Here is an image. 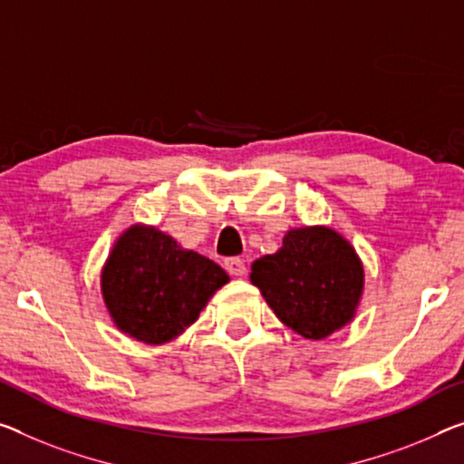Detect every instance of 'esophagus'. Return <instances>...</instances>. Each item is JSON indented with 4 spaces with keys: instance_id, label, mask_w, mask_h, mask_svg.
Instances as JSON below:
<instances>
[{
    "instance_id": "esophagus-1",
    "label": "esophagus",
    "mask_w": 464,
    "mask_h": 464,
    "mask_svg": "<svg viewBox=\"0 0 464 464\" xmlns=\"http://www.w3.org/2000/svg\"><path fill=\"white\" fill-rule=\"evenodd\" d=\"M224 267L226 272L230 276H245L246 274V267H245V261L238 259V256H230V259L224 261Z\"/></svg>"
}]
</instances>
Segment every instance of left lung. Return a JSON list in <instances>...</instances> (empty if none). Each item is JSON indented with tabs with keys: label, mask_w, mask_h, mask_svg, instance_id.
<instances>
[{
	"label": "left lung",
	"mask_w": 464,
	"mask_h": 464,
	"mask_svg": "<svg viewBox=\"0 0 464 464\" xmlns=\"http://www.w3.org/2000/svg\"><path fill=\"white\" fill-rule=\"evenodd\" d=\"M251 282L284 325L322 340L353 322L365 272L342 234L304 226L288 230L277 253L253 263Z\"/></svg>",
	"instance_id": "1"
}]
</instances>
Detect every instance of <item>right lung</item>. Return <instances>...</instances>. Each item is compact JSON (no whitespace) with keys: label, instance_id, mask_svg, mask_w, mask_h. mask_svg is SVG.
Returning a JSON list of instances; mask_svg holds the SVG:
<instances>
[{"label":"right lung","instance_id":"obj_1","mask_svg":"<svg viewBox=\"0 0 464 464\" xmlns=\"http://www.w3.org/2000/svg\"><path fill=\"white\" fill-rule=\"evenodd\" d=\"M230 277L218 263L187 251L155 226H130L102 272V295L120 332L166 344L198 319Z\"/></svg>","mask_w":464,"mask_h":464}]
</instances>
